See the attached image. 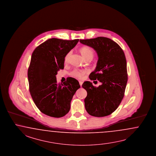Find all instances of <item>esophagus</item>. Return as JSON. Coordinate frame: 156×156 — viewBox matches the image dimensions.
Instances as JSON below:
<instances>
[{
  "label": "esophagus",
  "instance_id": "34e87169",
  "mask_svg": "<svg viewBox=\"0 0 156 156\" xmlns=\"http://www.w3.org/2000/svg\"><path fill=\"white\" fill-rule=\"evenodd\" d=\"M79 84H80V86L81 87L82 84H83V81H79Z\"/></svg>",
  "mask_w": 156,
  "mask_h": 156
}]
</instances>
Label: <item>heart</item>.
Returning <instances> with one entry per match:
<instances>
[{
  "instance_id": "b5f03b06",
  "label": "heart",
  "mask_w": 156,
  "mask_h": 156,
  "mask_svg": "<svg viewBox=\"0 0 156 156\" xmlns=\"http://www.w3.org/2000/svg\"><path fill=\"white\" fill-rule=\"evenodd\" d=\"M80 51L81 55H83V58L86 60L91 61L93 59V58L94 57V50H92V48H90V47L84 46V47L81 48ZM71 53H72L71 51H69L66 55L65 58H64L65 62H68ZM87 72H88L87 70L76 69L72 70L70 72V75L72 76H74V77H77V78H81Z\"/></svg>"
}]
</instances>
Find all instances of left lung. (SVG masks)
I'll return each instance as SVG.
<instances>
[{
    "label": "left lung",
    "mask_w": 156,
    "mask_h": 156,
    "mask_svg": "<svg viewBox=\"0 0 156 156\" xmlns=\"http://www.w3.org/2000/svg\"><path fill=\"white\" fill-rule=\"evenodd\" d=\"M80 42L97 53L96 67L89 77L91 80L101 83L98 87L88 81L83 84L82 87L87 92L84 99L86 111L96 117L109 115L118 107L125 94L127 82L125 53L118 44L106 37L80 40Z\"/></svg>",
    "instance_id": "8db88e82"
}]
</instances>
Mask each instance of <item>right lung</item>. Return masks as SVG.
<instances>
[{"label": "right lung", "mask_w": 156, "mask_h": 156, "mask_svg": "<svg viewBox=\"0 0 156 156\" xmlns=\"http://www.w3.org/2000/svg\"><path fill=\"white\" fill-rule=\"evenodd\" d=\"M79 40L51 38L37 46L32 53L27 76L30 95L36 106L46 115L61 118L69 111L70 102L79 81L67 78L63 84L57 83L56 75L64 68V58Z\"/></svg>", "instance_id": "right-lung-1"}]
</instances>
